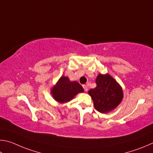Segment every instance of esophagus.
I'll return each instance as SVG.
<instances>
[{
  "label": "esophagus",
  "mask_w": 153,
  "mask_h": 153,
  "mask_svg": "<svg viewBox=\"0 0 153 153\" xmlns=\"http://www.w3.org/2000/svg\"><path fill=\"white\" fill-rule=\"evenodd\" d=\"M82 87H83L85 91L87 92V91H88V87H87V85H82Z\"/></svg>",
  "instance_id": "1"
}]
</instances>
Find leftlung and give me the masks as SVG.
Masks as SVG:
<instances>
[{
	"mask_svg": "<svg viewBox=\"0 0 153 153\" xmlns=\"http://www.w3.org/2000/svg\"><path fill=\"white\" fill-rule=\"evenodd\" d=\"M95 82L97 86L95 89L89 91L95 108L101 113L113 110L122 100L123 91L121 87L108 74H99Z\"/></svg>",
	"mask_w": 153,
	"mask_h": 153,
	"instance_id": "left-lung-1",
	"label": "left lung"
}]
</instances>
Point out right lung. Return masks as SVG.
Segmentation results:
<instances>
[{"label": "right lung", "mask_w": 153, "mask_h": 153, "mask_svg": "<svg viewBox=\"0 0 153 153\" xmlns=\"http://www.w3.org/2000/svg\"><path fill=\"white\" fill-rule=\"evenodd\" d=\"M83 91V88L78 82H71L68 77L62 76L51 93L55 100L60 103H65L72 100L79 93Z\"/></svg>", "instance_id": "add662e5"}]
</instances>
